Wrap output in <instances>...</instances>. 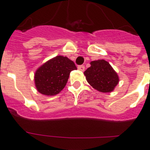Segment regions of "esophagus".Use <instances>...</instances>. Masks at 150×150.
<instances>
[{
  "instance_id": "1",
  "label": "esophagus",
  "mask_w": 150,
  "mask_h": 150,
  "mask_svg": "<svg viewBox=\"0 0 150 150\" xmlns=\"http://www.w3.org/2000/svg\"><path fill=\"white\" fill-rule=\"evenodd\" d=\"M78 70H79V71H85V67L83 65H79L77 67Z\"/></svg>"
}]
</instances>
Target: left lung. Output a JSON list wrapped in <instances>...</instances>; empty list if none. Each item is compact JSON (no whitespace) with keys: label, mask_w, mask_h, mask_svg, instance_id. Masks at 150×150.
<instances>
[{"label":"left lung","mask_w":150,"mask_h":150,"mask_svg":"<svg viewBox=\"0 0 150 150\" xmlns=\"http://www.w3.org/2000/svg\"><path fill=\"white\" fill-rule=\"evenodd\" d=\"M90 66L84 72L87 82L97 91L109 93L114 90L120 82L117 73L109 62L104 59L90 62Z\"/></svg>","instance_id":"1"}]
</instances>
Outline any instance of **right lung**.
I'll use <instances>...</instances> for the list:
<instances>
[{
	"instance_id": "obj_1",
	"label": "right lung",
	"mask_w": 150,
	"mask_h": 150,
	"mask_svg": "<svg viewBox=\"0 0 150 150\" xmlns=\"http://www.w3.org/2000/svg\"><path fill=\"white\" fill-rule=\"evenodd\" d=\"M73 61L57 55L43 64L34 74V84L38 92L46 96L59 94L68 80L70 73L76 70Z\"/></svg>"
}]
</instances>
